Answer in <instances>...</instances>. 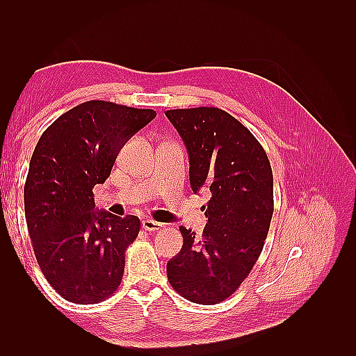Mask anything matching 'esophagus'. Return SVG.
I'll use <instances>...</instances> for the list:
<instances>
[{
    "mask_svg": "<svg viewBox=\"0 0 356 356\" xmlns=\"http://www.w3.org/2000/svg\"><path fill=\"white\" fill-rule=\"evenodd\" d=\"M161 227H163V224L161 222H157L154 220H144L143 221V229L148 230V232H156V230H160Z\"/></svg>",
    "mask_w": 356,
    "mask_h": 356,
    "instance_id": "34e87169",
    "label": "esophagus"
}]
</instances>
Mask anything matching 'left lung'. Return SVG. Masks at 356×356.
<instances>
[{"label":"left lung","instance_id":"obj_1","mask_svg":"<svg viewBox=\"0 0 356 356\" xmlns=\"http://www.w3.org/2000/svg\"><path fill=\"white\" fill-rule=\"evenodd\" d=\"M186 144L190 186L209 191L200 238L179 227L184 243L166 266L178 294L199 305L230 297L260 257L273 215V174L261 144L220 108L165 113Z\"/></svg>","mask_w":356,"mask_h":356}]
</instances>
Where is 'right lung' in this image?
Masks as SVG:
<instances>
[{"instance_id":"right-lung-1","label":"right lung","mask_w":356,"mask_h":356,"mask_svg":"<svg viewBox=\"0 0 356 356\" xmlns=\"http://www.w3.org/2000/svg\"><path fill=\"white\" fill-rule=\"evenodd\" d=\"M154 117L153 110L83 102L56 118L32 153L24 188L28 232L42 275L71 303L104 301L122 282L124 251L141 222L95 209L93 187Z\"/></svg>"}]
</instances>
